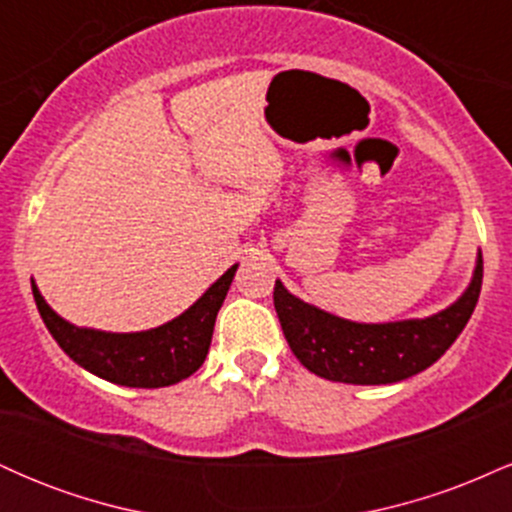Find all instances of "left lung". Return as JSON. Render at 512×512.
I'll list each match as a JSON object with an SVG mask.
<instances>
[{
    "label": "left lung",
    "mask_w": 512,
    "mask_h": 512,
    "mask_svg": "<svg viewBox=\"0 0 512 512\" xmlns=\"http://www.w3.org/2000/svg\"><path fill=\"white\" fill-rule=\"evenodd\" d=\"M481 279L484 260L479 252L467 291L421 320L351 322L301 301L281 281L274 284V308L286 342L310 373L334 383L390 385L433 366L450 349L477 308Z\"/></svg>",
    "instance_id": "left-lung-1"
}]
</instances>
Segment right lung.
Returning <instances> with one entry per match:
<instances>
[{
  "label": "right lung",
  "instance_id": "1",
  "mask_svg": "<svg viewBox=\"0 0 512 512\" xmlns=\"http://www.w3.org/2000/svg\"><path fill=\"white\" fill-rule=\"evenodd\" d=\"M238 264L197 298L185 313L146 332H101L67 322L40 296L33 281V298L52 339L88 373L127 387H168L190 378L209 354L214 322L219 315Z\"/></svg>",
  "mask_w": 512,
  "mask_h": 512
}]
</instances>
